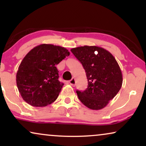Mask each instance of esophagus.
I'll return each instance as SVG.
<instances>
[{"mask_svg":"<svg viewBox=\"0 0 146 146\" xmlns=\"http://www.w3.org/2000/svg\"><path fill=\"white\" fill-rule=\"evenodd\" d=\"M69 82H70V84L72 86H76V80L74 78H72L69 81Z\"/></svg>","mask_w":146,"mask_h":146,"instance_id":"obj_1","label":"esophagus"}]
</instances>
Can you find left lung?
<instances>
[{
  "label": "left lung",
  "mask_w": 146,
  "mask_h": 146,
  "mask_svg": "<svg viewBox=\"0 0 146 146\" xmlns=\"http://www.w3.org/2000/svg\"><path fill=\"white\" fill-rule=\"evenodd\" d=\"M70 50L82 64L88 84L84 91H76L79 100L91 110L104 108L122 85V74L116 60L109 51L96 46H84Z\"/></svg>",
  "instance_id": "left-lung-1"
}]
</instances>
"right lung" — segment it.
<instances>
[{"mask_svg":"<svg viewBox=\"0 0 146 146\" xmlns=\"http://www.w3.org/2000/svg\"><path fill=\"white\" fill-rule=\"evenodd\" d=\"M66 48L52 44L38 45L25 56L17 73V85L22 98L35 107L54 102L64 84L58 80V64L69 56Z\"/></svg>","mask_w":146,"mask_h":146,"instance_id":"right-lung-1","label":"right lung"}]
</instances>
